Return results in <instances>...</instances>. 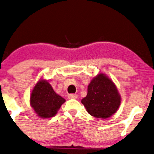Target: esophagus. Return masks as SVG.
<instances>
[{
  "mask_svg": "<svg viewBox=\"0 0 154 154\" xmlns=\"http://www.w3.org/2000/svg\"><path fill=\"white\" fill-rule=\"evenodd\" d=\"M77 97H78V95L76 94H70V95H68L69 99H76Z\"/></svg>",
  "mask_w": 154,
  "mask_h": 154,
  "instance_id": "34e87169",
  "label": "esophagus"
}]
</instances>
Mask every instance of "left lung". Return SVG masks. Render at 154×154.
Returning <instances> with one entry per match:
<instances>
[{
	"mask_svg": "<svg viewBox=\"0 0 154 154\" xmlns=\"http://www.w3.org/2000/svg\"><path fill=\"white\" fill-rule=\"evenodd\" d=\"M82 103L90 115L106 119L118 109L121 97L114 82L100 72L89 84L87 95L82 99Z\"/></svg>",
	"mask_w": 154,
	"mask_h": 154,
	"instance_id": "obj_1",
	"label": "left lung"
}]
</instances>
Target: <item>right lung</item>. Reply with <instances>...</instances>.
<instances>
[{
  "mask_svg": "<svg viewBox=\"0 0 154 154\" xmlns=\"http://www.w3.org/2000/svg\"><path fill=\"white\" fill-rule=\"evenodd\" d=\"M65 99L58 95L48 81L41 79L36 84L30 95V104L37 116L50 118L55 116Z\"/></svg>",
  "mask_w": 154,
  "mask_h": 154,
  "instance_id": "right-lung-1",
  "label": "right lung"
}]
</instances>
